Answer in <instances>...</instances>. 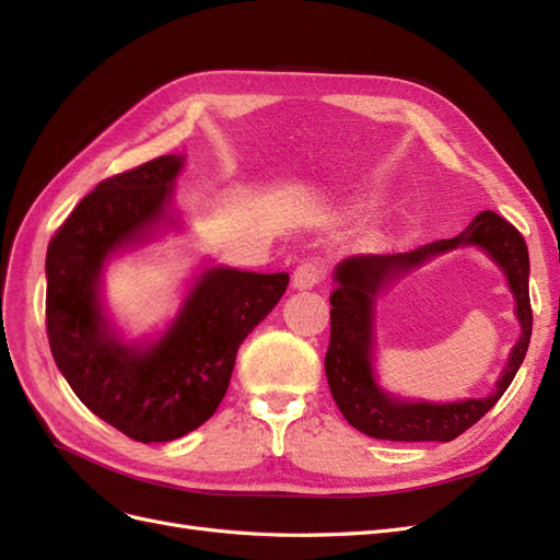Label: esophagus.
<instances>
[{
    "instance_id": "obj_1",
    "label": "esophagus",
    "mask_w": 560,
    "mask_h": 560,
    "mask_svg": "<svg viewBox=\"0 0 560 560\" xmlns=\"http://www.w3.org/2000/svg\"><path fill=\"white\" fill-rule=\"evenodd\" d=\"M322 278H325V261L311 257L306 261H301L292 276V287L294 290H311Z\"/></svg>"
}]
</instances>
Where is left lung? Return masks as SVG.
Masks as SVG:
<instances>
[{"instance_id": "8db88e82", "label": "left lung", "mask_w": 560, "mask_h": 560, "mask_svg": "<svg viewBox=\"0 0 560 560\" xmlns=\"http://www.w3.org/2000/svg\"><path fill=\"white\" fill-rule=\"evenodd\" d=\"M479 244L502 266L517 296V314L522 322V338L503 372L493 396L451 405L406 402L385 396L370 371V322L373 320V299L380 287L395 275L405 272L436 253ZM528 247L523 235L495 212H479L471 224L455 238L434 241L411 252L397 254H358L348 257L334 270L336 287L331 303V336L325 354V371L331 397L354 430L387 442H451L479 422L504 389L512 385L516 371L528 352L533 334V308L528 292Z\"/></svg>"}]
</instances>
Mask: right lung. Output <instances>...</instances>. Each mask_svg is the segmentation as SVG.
<instances>
[{
    "mask_svg": "<svg viewBox=\"0 0 560 560\" xmlns=\"http://www.w3.org/2000/svg\"><path fill=\"white\" fill-rule=\"evenodd\" d=\"M182 156L118 173L83 198L46 252V334L74 395L135 442H173L222 404L235 352L284 294L287 273L210 268L177 319L147 350L118 343L97 306L100 268L156 224Z\"/></svg>",
    "mask_w": 560,
    "mask_h": 560,
    "instance_id": "add662e5",
    "label": "right lung"
}]
</instances>
